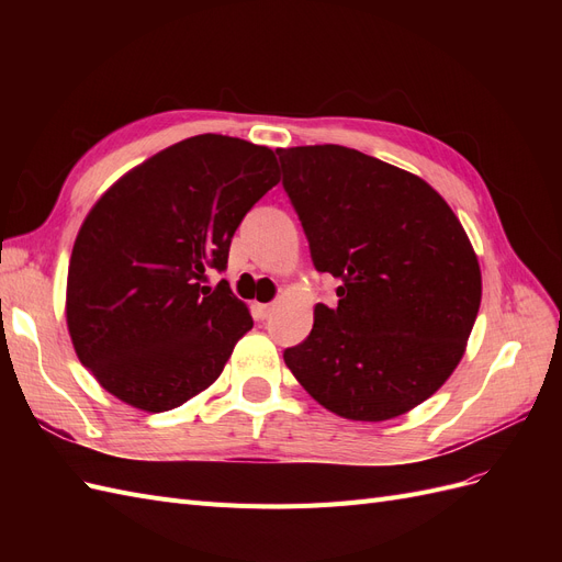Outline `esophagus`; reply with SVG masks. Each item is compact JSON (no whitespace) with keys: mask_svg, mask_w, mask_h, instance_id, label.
<instances>
[{"mask_svg":"<svg viewBox=\"0 0 562 562\" xmlns=\"http://www.w3.org/2000/svg\"><path fill=\"white\" fill-rule=\"evenodd\" d=\"M271 310H274V304H258V314H260L262 318H267V316L271 314Z\"/></svg>","mask_w":562,"mask_h":562,"instance_id":"1","label":"esophagus"}]
</instances>
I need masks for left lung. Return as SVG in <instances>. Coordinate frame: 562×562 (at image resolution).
Returning <instances> with one entry per match:
<instances>
[{
    "instance_id": "8db88e82",
    "label": "left lung",
    "mask_w": 562,
    "mask_h": 562,
    "mask_svg": "<svg viewBox=\"0 0 562 562\" xmlns=\"http://www.w3.org/2000/svg\"><path fill=\"white\" fill-rule=\"evenodd\" d=\"M277 151L314 267L342 281L285 366L345 419L411 413L452 375L479 316L481 265L462 223L429 182L359 149Z\"/></svg>"
}]
</instances>
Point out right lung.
I'll return each instance as SVG.
<instances>
[{"label": "right lung", "mask_w": 562, "mask_h": 562, "mask_svg": "<svg viewBox=\"0 0 562 562\" xmlns=\"http://www.w3.org/2000/svg\"><path fill=\"white\" fill-rule=\"evenodd\" d=\"M281 180L274 151L203 133L131 168L83 217L65 318L81 366L122 403L166 413L206 391L252 316L227 281L232 236Z\"/></svg>", "instance_id": "1"}]
</instances>
